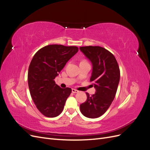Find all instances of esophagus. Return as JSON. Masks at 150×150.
I'll use <instances>...</instances> for the list:
<instances>
[{"instance_id": "esophagus-1", "label": "esophagus", "mask_w": 150, "mask_h": 150, "mask_svg": "<svg viewBox=\"0 0 150 150\" xmlns=\"http://www.w3.org/2000/svg\"><path fill=\"white\" fill-rule=\"evenodd\" d=\"M72 92L73 93H77L79 92V91L77 90V89H72Z\"/></svg>"}]
</instances>
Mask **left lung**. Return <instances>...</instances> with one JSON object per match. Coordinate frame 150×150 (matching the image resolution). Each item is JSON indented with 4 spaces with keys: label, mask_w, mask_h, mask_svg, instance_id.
Segmentation results:
<instances>
[{
    "label": "left lung",
    "mask_w": 150,
    "mask_h": 150,
    "mask_svg": "<svg viewBox=\"0 0 150 150\" xmlns=\"http://www.w3.org/2000/svg\"><path fill=\"white\" fill-rule=\"evenodd\" d=\"M80 50L91 61L93 82L96 93L80 105L82 114L89 118H97L110 108L115 99L120 79V70L113 54L100 46L80 47Z\"/></svg>",
    "instance_id": "left-lung-1"
}]
</instances>
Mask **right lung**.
I'll return each mask as SVG.
<instances>
[{"label": "right lung", "mask_w": 150, "mask_h": 150, "mask_svg": "<svg viewBox=\"0 0 150 150\" xmlns=\"http://www.w3.org/2000/svg\"><path fill=\"white\" fill-rule=\"evenodd\" d=\"M76 46L48 45L35 54L28 70V85L32 99L43 115H59L72 89L61 88L54 79L66 62L78 52Z\"/></svg>", "instance_id": "right-lung-1"}]
</instances>
